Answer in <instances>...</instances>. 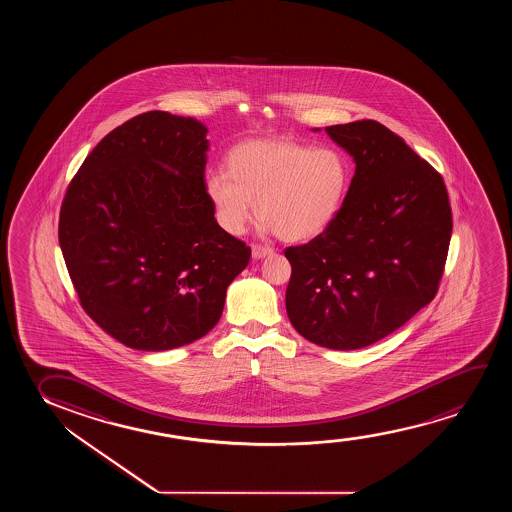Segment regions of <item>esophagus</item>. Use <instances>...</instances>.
Returning <instances> with one entry per match:
<instances>
[{
  "label": "esophagus",
  "instance_id": "esophagus-1",
  "mask_svg": "<svg viewBox=\"0 0 512 512\" xmlns=\"http://www.w3.org/2000/svg\"><path fill=\"white\" fill-rule=\"evenodd\" d=\"M274 250L273 248H269V246H262V245H253L252 246V255L253 259H264V257H267V255H271Z\"/></svg>",
  "mask_w": 512,
  "mask_h": 512
}]
</instances>
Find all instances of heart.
I'll list each match as a JSON object with an SVG mask.
<instances>
[{"instance_id":"obj_1","label":"heart","mask_w":512,"mask_h":512,"mask_svg":"<svg viewBox=\"0 0 512 512\" xmlns=\"http://www.w3.org/2000/svg\"><path fill=\"white\" fill-rule=\"evenodd\" d=\"M225 171L206 176L204 192L218 225L238 236L257 213L262 231L297 243L327 231L350 192L351 166L336 148L288 140L246 141Z\"/></svg>"}]
</instances>
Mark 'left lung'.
<instances>
[{
	"instance_id": "8db88e82",
	"label": "left lung",
	"mask_w": 512,
	"mask_h": 512,
	"mask_svg": "<svg viewBox=\"0 0 512 512\" xmlns=\"http://www.w3.org/2000/svg\"><path fill=\"white\" fill-rule=\"evenodd\" d=\"M325 133L353 157L355 175L334 224L285 250V304L311 343L360 350L434 299L453 218L442 176L388 127L357 120Z\"/></svg>"
}]
</instances>
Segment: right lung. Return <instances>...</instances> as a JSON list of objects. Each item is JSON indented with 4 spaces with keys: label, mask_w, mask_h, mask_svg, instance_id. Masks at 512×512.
<instances>
[{
    "label": "right lung",
    "mask_w": 512,
    "mask_h": 512,
    "mask_svg": "<svg viewBox=\"0 0 512 512\" xmlns=\"http://www.w3.org/2000/svg\"><path fill=\"white\" fill-rule=\"evenodd\" d=\"M203 122L141 113L87 155L66 190L59 245L80 304L127 348L166 351L217 325L252 250L204 192Z\"/></svg>",
    "instance_id": "obj_1"
}]
</instances>
